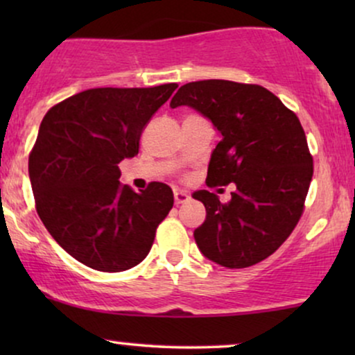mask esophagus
<instances>
[{
	"label": "esophagus",
	"instance_id": "obj_1",
	"mask_svg": "<svg viewBox=\"0 0 355 355\" xmlns=\"http://www.w3.org/2000/svg\"><path fill=\"white\" fill-rule=\"evenodd\" d=\"M173 197H175V203H177V205H180V203H185V202L190 200V195L187 193V191H183V190H175Z\"/></svg>",
	"mask_w": 355,
	"mask_h": 355
}]
</instances>
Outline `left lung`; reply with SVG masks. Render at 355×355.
<instances>
[{"mask_svg": "<svg viewBox=\"0 0 355 355\" xmlns=\"http://www.w3.org/2000/svg\"><path fill=\"white\" fill-rule=\"evenodd\" d=\"M182 105L211 120L222 135L207 185L237 187L227 203L209 190L195 191L207 210L195 242L222 267L255 266L282 245L304 214L313 162L302 125L260 85L191 81L178 88L170 107Z\"/></svg>", "mask_w": 355, "mask_h": 355, "instance_id": "8db88e82", "label": "left lung"}]
</instances>
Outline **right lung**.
<instances>
[{
	"label": "right lung",
	"instance_id": "obj_1",
	"mask_svg": "<svg viewBox=\"0 0 355 355\" xmlns=\"http://www.w3.org/2000/svg\"><path fill=\"white\" fill-rule=\"evenodd\" d=\"M92 88L48 110L28 160L40 218L73 259L100 272L138 266L173 207V191L152 182L121 185L118 164L138 153L145 125L177 89Z\"/></svg>",
	"mask_w": 355,
	"mask_h": 355
}]
</instances>
